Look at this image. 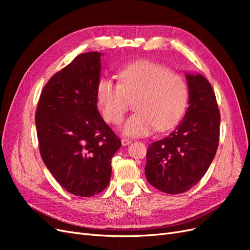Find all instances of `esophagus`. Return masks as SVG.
Returning <instances> with one entry per match:
<instances>
[{"label":"esophagus","instance_id":"34e87169","mask_svg":"<svg viewBox=\"0 0 250 250\" xmlns=\"http://www.w3.org/2000/svg\"><path fill=\"white\" fill-rule=\"evenodd\" d=\"M121 143H122L123 146H127V145H129L131 141L128 140V139H122V140H121Z\"/></svg>","mask_w":250,"mask_h":250}]
</instances>
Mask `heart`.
Masks as SVG:
<instances>
[{
    "mask_svg": "<svg viewBox=\"0 0 250 250\" xmlns=\"http://www.w3.org/2000/svg\"><path fill=\"white\" fill-rule=\"evenodd\" d=\"M119 83L101 79L96 88V101L103 119L118 124L134 100L135 113L127 119L122 132L127 137H144L154 129L165 131L184 115L188 88L185 78L168 66L149 60H138L118 73Z\"/></svg>",
    "mask_w": 250,
    "mask_h": 250,
    "instance_id": "heart-1",
    "label": "heart"
}]
</instances>
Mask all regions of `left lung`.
Segmentation results:
<instances>
[{"instance_id":"1","label":"left lung","mask_w":250,"mask_h":250,"mask_svg":"<svg viewBox=\"0 0 250 250\" xmlns=\"http://www.w3.org/2000/svg\"><path fill=\"white\" fill-rule=\"evenodd\" d=\"M188 107L168 137L150 144L145 174L148 183L168 194L190 190L216 155L220 112L210 83L198 73H186Z\"/></svg>"}]
</instances>
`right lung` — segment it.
<instances>
[{"label": "right lung", "mask_w": 250, "mask_h": 250, "mask_svg": "<svg viewBox=\"0 0 250 250\" xmlns=\"http://www.w3.org/2000/svg\"><path fill=\"white\" fill-rule=\"evenodd\" d=\"M102 55L83 53L52 76L35 115L44 165L60 186L80 197L108 186L111 158L122 146L97 108Z\"/></svg>", "instance_id": "right-lung-1"}]
</instances>
